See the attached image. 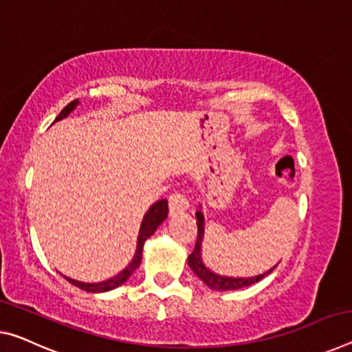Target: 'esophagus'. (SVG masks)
Masks as SVG:
<instances>
[{"instance_id": "esophagus-1", "label": "esophagus", "mask_w": 352, "mask_h": 352, "mask_svg": "<svg viewBox=\"0 0 352 352\" xmlns=\"http://www.w3.org/2000/svg\"><path fill=\"white\" fill-rule=\"evenodd\" d=\"M189 208L188 199L185 194L182 192H174L170 194L169 197V213L170 214H180L183 211H186Z\"/></svg>"}]
</instances>
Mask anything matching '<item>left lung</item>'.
I'll use <instances>...</instances> for the list:
<instances>
[{
    "mask_svg": "<svg viewBox=\"0 0 352 352\" xmlns=\"http://www.w3.org/2000/svg\"><path fill=\"white\" fill-rule=\"evenodd\" d=\"M196 219H197V241H196V248L191 252V255L188 256V265L191 267L194 274H196L200 280H202L206 287L211 289H216V292H228V289H239L244 287H250L261 280L265 276L271 274L272 271L276 270V266H272L271 270H267L263 274L258 276H252V277H228V276H219L216 274L204 265L202 260V241H204V233H205V217L202 210H199L196 213Z\"/></svg>",
    "mask_w": 352,
    "mask_h": 352,
    "instance_id": "obj_1",
    "label": "left lung"
}]
</instances>
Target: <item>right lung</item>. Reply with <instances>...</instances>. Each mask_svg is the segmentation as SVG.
Masks as SVG:
<instances>
[{
	"mask_svg": "<svg viewBox=\"0 0 352 352\" xmlns=\"http://www.w3.org/2000/svg\"><path fill=\"white\" fill-rule=\"evenodd\" d=\"M78 104H80V100H78V98L74 100V102H70L63 111H60L59 116L56 117L54 122L65 119V117L69 116ZM54 122H53V124H54ZM167 211H169V210H167V200L166 199H161V200H158V202H155L152 206H150L147 213L144 214V217H142L141 227H139L136 252H135V255H133V260L130 261V263H128V266H125V270H122L119 274H116L114 277L106 278V280L97 282V283H86V282L75 280V278H70V277H65V276L64 277L72 283V285L85 289V292H89V293H104V292H111V289L124 285L128 278H130L133 272L138 270L139 265H141L144 243H146L147 239L153 235V233L156 232V228L163 224L164 219L167 217Z\"/></svg>",
	"mask_w": 352,
	"mask_h": 352,
	"instance_id": "add662e5",
	"label": "right lung"
}]
</instances>
